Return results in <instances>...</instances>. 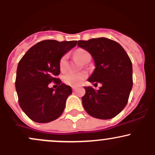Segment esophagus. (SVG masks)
I'll list each match as a JSON object with an SVG mask.
<instances>
[{"instance_id": "1", "label": "esophagus", "mask_w": 155, "mask_h": 155, "mask_svg": "<svg viewBox=\"0 0 155 155\" xmlns=\"http://www.w3.org/2000/svg\"><path fill=\"white\" fill-rule=\"evenodd\" d=\"M72 90H73V91H76V87H72Z\"/></svg>"}]
</instances>
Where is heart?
<instances>
[{
  "mask_svg": "<svg viewBox=\"0 0 155 155\" xmlns=\"http://www.w3.org/2000/svg\"><path fill=\"white\" fill-rule=\"evenodd\" d=\"M74 54L81 63H86L88 60L91 59L90 52L84 49H78L74 52ZM68 68V55L63 54L59 60V68L62 72L65 71ZM87 74L85 72L73 73L68 72L63 76V81L65 84L71 87L79 86L86 79Z\"/></svg>",
  "mask_w": 155,
  "mask_h": 155,
  "instance_id": "b5f03b06",
  "label": "heart"
}]
</instances>
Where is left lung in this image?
I'll list each match as a JSON object with an SVG mask.
<instances>
[{"label": "left lung", "instance_id": "1", "mask_svg": "<svg viewBox=\"0 0 155 155\" xmlns=\"http://www.w3.org/2000/svg\"><path fill=\"white\" fill-rule=\"evenodd\" d=\"M78 47L89 51L95 60L96 68L88 81L102 84L98 90L84 87L86 92L81 100L85 111L101 120L116 117L127 105L133 87L129 56L120 44L106 38L78 41Z\"/></svg>", "mask_w": 155, "mask_h": 155}]
</instances>
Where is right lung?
<instances>
[{"instance_id":"obj_1","label":"right lung","mask_w":155,"mask_h":155,"mask_svg":"<svg viewBox=\"0 0 155 155\" xmlns=\"http://www.w3.org/2000/svg\"><path fill=\"white\" fill-rule=\"evenodd\" d=\"M76 44V41H41L30 48L19 60L16 90L19 106L31 120L47 123L63 114L72 90L58 78L59 60ZM52 81L58 87L55 91L48 86Z\"/></svg>"}]
</instances>
